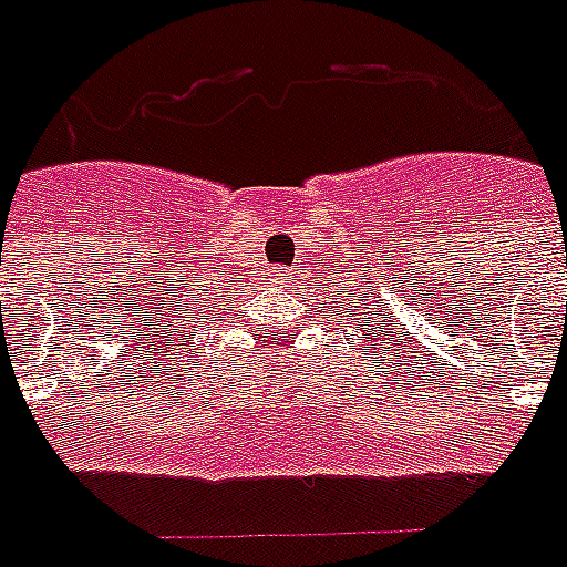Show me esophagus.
<instances>
[{"label": "esophagus", "mask_w": 567, "mask_h": 567, "mask_svg": "<svg viewBox=\"0 0 567 567\" xmlns=\"http://www.w3.org/2000/svg\"><path fill=\"white\" fill-rule=\"evenodd\" d=\"M279 279H288V276H285V274H282V276H279Z\"/></svg>", "instance_id": "34e87169"}]
</instances>
